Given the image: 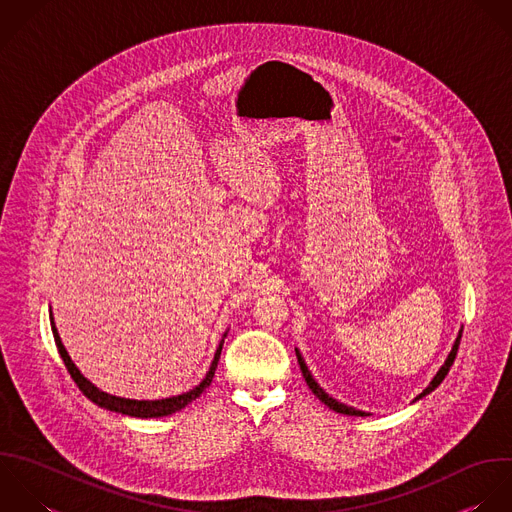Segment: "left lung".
Instances as JSON below:
<instances>
[{
    "label": "left lung",
    "mask_w": 512,
    "mask_h": 512,
    "mask_svg": "<svg viewBox=\"0 0 512 512\" xmlns=\"http://www.w3.org/2000/svg\"><path fill=\"white\" fill-rule=\"evenodd\" d=\"M461 337H463V329L459 331V335H457V341H455V345H453V349H451V353H449V357H447V361H445V365L439 369V373L433 377V381L429 383V387L421 393V395H417L415 397V401H419V399H423V397H427L429 393H433L443 381H445V377L449 375V371H451V367H453V363H455V357H457V351H459V345H461ZM295 353H297V361H299V367H301V373H303V377H305V381H307V385H309V389L313 391V395L321 401V403H325L329 409H333L335 413H341V415H351V417H367L369 413H365V411H357V409H353V407H347V405H343V403H339L337 399H333V397H329L321 387H319V383L313 379V375H311V371L307 369V365H305V361H303V357H301V353H299V349H295ZM413 401V403H415Z\"/></svg>",
    "instance_id": "obj_1"
}]
</instances>
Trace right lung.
<instances>
[{"label": "right lung", "instance_id": "right-lung-1", "mask_svg": "<svg viewBox=\"0 0 512 512\" xmlns=\"http://www.w3.org/2000/svg\"><path fill=\"white\" fill-rule=\"evenodd\" d=\"M49 321H51V331H53V339H55V345H57V351L71 375V379L75 381V385L79 387V391L89 399L93 401L95 405H99L101 409H107V411H115V413H121V415H129V417H137V419H157V417H167V415H173L181 409H185L189 403H193L197 397H201V393L211 385L213 381V375H215V369H217V363H219V357H221V349H223V341L227 337V331L223 335V339L219 341V347L215 351V357L211 361V367L205 375V379L193 387L191 391L183 393V395H177V397H169V399H159V401H135V399H123V397H115V395H109V393H103L99 391L93 383H89L81 371L75 367V363L71 361V357L67 355L61 339H59V333H57V327L53 323V315L49 313Z\"/></svg>", "mask_w": 512, "mask_h": 512}]
</instances>
